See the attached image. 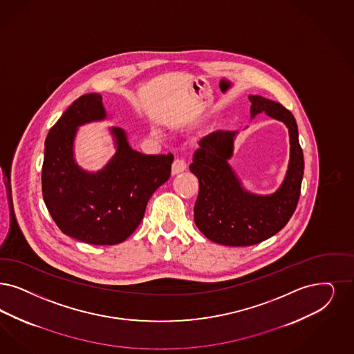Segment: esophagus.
Here are the masks:
<instances>
[{"label": "esophagus", "instance_id": "obj_1", "mask_svg": "<svg viewBox=\"0 0 354 354\" xmlns=\"http://www.w3.org/2000/svg\"><path fill=\"white\" fill-rule=\"evenodd\" d=\"M183 171H186V162L181 158H176L171 164V174L176 176V174H178V173Z\"/></svg>", "mask_w": 354, "mask_h": 354}]
</instances>
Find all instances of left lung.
I'll return each instance as SVG.
<instances>
[{
    "instance_id": "8db88e82",
    "label": "left lung",
    "mask_w": 354,
    "mask_h": 354,
    "mask_svg": "<svg viewBox=\"0 0 354 354\" xmlns=\"http://www.w3.org/2000/svg\"><path fill=\"white\" fill-rule=\"evenodd\" d=\"M249 100L250 118L265 111L288 126L290 161L279 189L269 196H257L241 186L228 164L236 131H215L202 138L189 167L199 183L194 206L196 227L211 241L230 247L259 244L288 224L299 201L304 169L294 115L281 104L261 95H249Z\"/></svg>"
}]
</instances>
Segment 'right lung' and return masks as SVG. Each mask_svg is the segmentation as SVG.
I'll return each instance as SVG.
<instances>
[{"label":"right lung","mask_w":354,"mask_h":354,"mask_svg":"<svg viewBox=\"0 0 354 354\" xmlns=\"http://www.w3.org/2000/svg\"><path fill=\"white\" fill-rule=\"evenodd\" d=\"M106 118L102 95H81L46 138L43 199L63 234L93 245L124 241L143 221L151 196L171 177L173 155H143L113 127L117 152L102 171L81 169L73 158L77 127Z\"/></svg>","instance_id":"add662e5"}]
</instances>
